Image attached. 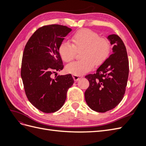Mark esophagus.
<instances>
[{
    "label": "esophagus",
    "instance_id": "esophagus-1",
    "mask_svg": "<svg viewBox=\"0 0 146 146\" xmlns=\"http://www.w3.org/2000/svg\"><path fill=\"white\" fill-rule=\"evenodd\" d=\"M72 77L74 78V81H78L80 79L83 78L82 76H76V75H72Z\"/></svg>",
    "mask_w": 146,
    "mask_h": 146
}]
</instances>
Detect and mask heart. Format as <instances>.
<instances>
[{
  "mask_svg": "<svg viewBox=\"0 0 146 146\" xmlns=\"http://www.w3.org/2000/svg\"><path fill=\"white\" fill-rule=\"evenodd\" d=\"M72 44L63 41L58 48L59 54L65 62L72 60L77 51H81L80 61H74L66 66V71L76 76H82L92 69L94 65H100L108 58L110 44L108 39L100 38L96 32L88 29H80L71 37Z\"/></svg>",
  "mask_w": 146,
  "mask_h": 146,
  "instance_id": "b5f03b06",
  "label": "heart"
}]
</instances>
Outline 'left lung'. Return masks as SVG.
Listing matches in <instances>:
<instances>
[{
    "instance_id": "obj_1",
    "label": "left lung",
    "mask_w": 146,
    "mask_h": 146,
    "mask_svg": "<svg viewBox=\"0 0 146 146\" xmlns=\"http://www.w3.org/2000/svg\"><path fill=\"white\" fill-rule=\"evenodd\" d=\"M113 54L97 69L85 77L90 86L85 92L86 102L94 111L104 113L121 102L129 77V64L125 46L115 34L108 36Z\"/></svg>"
}]
</instances>
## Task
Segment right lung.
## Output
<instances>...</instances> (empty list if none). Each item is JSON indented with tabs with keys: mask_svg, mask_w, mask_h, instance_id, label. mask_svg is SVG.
<instances>
[{
	"mask_svg": "<svg viewBox=\"0 0 146 146\" xmlns=\"http://www.w3.org/2000/svg\"><path fill=\"white\" fill-rule=\"evenodd\" d=\"M72 29L52 24L38 29L24 48L21 65L26 96L30 102L40 111L51 113L64 105L66 94L74 83L71 74L51 75L63 68L58 48Z\"/></svg>",
	"mask_w": 146,
	"mask_h": 146,
	"instance_id": "right-lung-1",
	"label": "right lung"
}]
</instances>
